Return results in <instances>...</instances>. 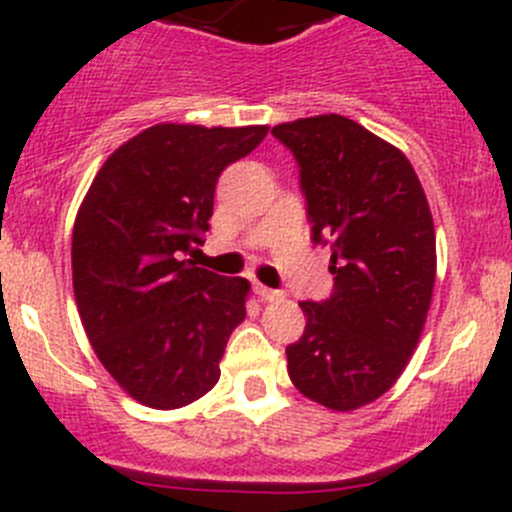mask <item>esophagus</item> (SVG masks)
I'll return each mask as SVG.
<instances>
[{"mask_svg":"<svg viewBox=\"0 0 512 512\" xmlns=\"http://www.w3.org/2000/svg\"><path fill=\"white\" fill-rule=\"evenodd\" d=\"M255 289L265 302H282V299H285V292H280V289H270L265 285H255Z\"/></svg>","mask_w":512,"mask_h":512,"instance_id":"34e87169","label":"esophagus"}]
</instances>
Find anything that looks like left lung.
<instances>
[{
    "mask_svg": "<svg viewBox=\"0 0 512 512\" xmlns=\"http://www.w3.org/2000/svg\"><path fill=\"white\" fill-rule=\"evenodd\" d=\"M294 153L314 242L332 250L334 292L302 302L287 347L299 394L356 411L396 384L418 347L436 282V230L409 158L339 113L272 128Z\"/></svg>",
    "mask_w": 512,
    "mask_h": 512,
    "instance_id": "1",
    "label": "left lung"
}]
</instances>
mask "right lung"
<instances>
[{
	"mask_svg": "<svg viewBox=\"0 0 512 512\" xmlns=\"http://www.w3.org/2000/svg\"><path fill=\"white\" fill-rule=\"evenodd\" d=\"M270 126L156 123L118 146L76 213L71 272L103 369L148 409H183L220 379L250 282L183 260L210 230L215 185Z\"/></svg>",
	"mask_w": 512,
	"mask_h": 512,
	"instance_id": "1",
	"label": "right lung"
}]
</instances>
